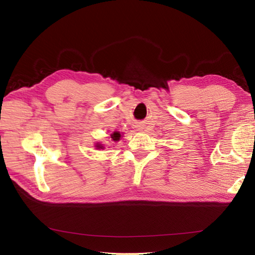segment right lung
I'll return each mask as SVG.
<instances>
[{
  "instance_id": "add662e5",
  "label": "right lung",
  "mask_w": 255,
  "mask_h": 255,
  "mask_svg": "<svg viewBox=\"0 0 255 255\" xmlns=\"http://www.w3.org/2000/svg\"><path fill=\"white\" fill-rule=\"evenodd\" d=\"M110 138H112V140H113V141H119V140H121V138H122V134H121V132H119V131H114L112 134H111V137ZM95 148L96 149H104L105 147H104V145H103L102 143H99V142H97L96 144H95Z\"/></svg>"
}]
</instances>
